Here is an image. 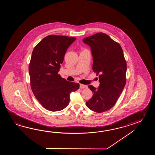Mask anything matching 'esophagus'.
<instances>
[{"label": "esophagus", "instance_id": "1", "mask_svg": "<svg viewBox=\"0 0 155 155\" xmlns=\"http://www.w3.org/2000/svg\"><path fill=\"white\" fill-rule=\"evenodd\" d=\"M80 87L81 89H87V86L85 85H83V84H80Z\"/></svg>", "mask_w": 155, "mask_h": 155}]
</instances>
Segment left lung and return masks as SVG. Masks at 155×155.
<instances>
[{
  "label": "left lung",
  "mask_w": 155,
  "mask_h": 155,
  "mask_svg": "<svg viewBox=\"0 0 155 155\" xmlns=\"http://www.w3.org/2000/svg\"><path fill=\"white\" fill-rule=\"evenodd\" d=\"M83 41L91 47L92 70L100 82L97 89L89 86L93 95L86 105L93 111L105 112L115 105L126 85L127 64L123 50L119 43L105 33H96Z\"/></svg>",
  "instance_id": "8db88e82"
}]
</instances>
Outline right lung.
I'll list each match as a JSON object with an SVG mask.
<instances>
[{"label":"right lung","instance_id":"right-lung-1","mask_svg":"<svg viewBox=\"0 0 155 155\" xmlns=\"http://www.w3.org/2000/svg\"><path fill=\"white\" fill-rule=\"evenodd\" d=\"M76 38L50 35L43 38L33 49L29 65L31 89L44 108L50 111L65 109L70 94L79 89L58 74L69 46Z\"/></svg>","mask_w":155,"mask_h":155}]
</instances>
